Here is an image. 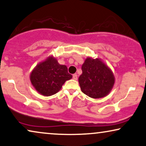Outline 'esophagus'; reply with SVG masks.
I'll use <instances>...</instances> for the list:
<instances>
[{"instance_id":"obj_1","label":"esophagus","mask_w":146,"mask_h":146,"mask_svg":"<svg viewBox=\"0 0 146 146\" xmlns=\"http://www.w3.org/2000/svg\"><path fill=\"white\" fill-rule=\"evenodd\" d=\"M72 78H73L74 80H78V75L76 74H74L72 75Z\"/></svg>"}]
</instances>
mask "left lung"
Wrapping results in <instances>:
<instances>
[{
    "label": "left lung",
    "instance_id": "obj_1",
    "mask_svg": "<svg viewBox=\"0 0 146 146\" xmlns=\"http://www.w3.org/2000/svg\"><path fill=\"white\" fill-rule=\"evenodd\" d=\"M78 78L82 92L94 99L107 96L113 89L115 78L111 69L101 59L88 56L82 66Z\"/></svg>",
    "mask_w": 146,
    "mask_h": 146
}]
</instances>
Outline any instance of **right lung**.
<instances>
[{
	"instance_id": "right-lung-1",
	"label": "right lung",
	"mask_w": 146,
	"mask_h": 146,
	"mask_svg": "<svg viewBox=\"0 0 146 146\" xmlns=\"http://www.w3.org/2000/svg\"><path fill=\"white\" fill-rule=\"evenodd\" d=\"M72 76L66 65L60 64L52 55L39 62L31 72L29 79L35 90L42 96H50L61 90L63 84Z\"/></svg>"
}]
</instances>
